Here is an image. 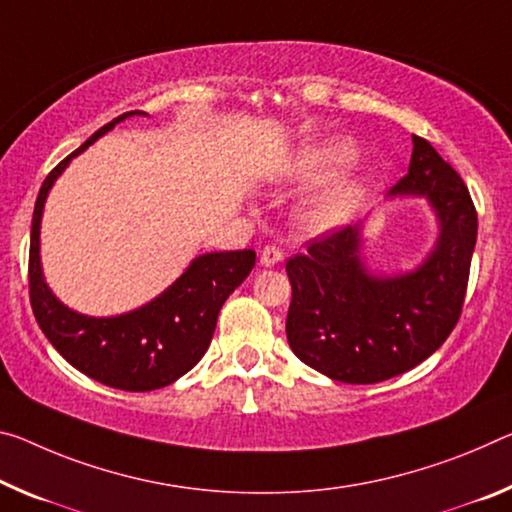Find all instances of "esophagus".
Returning a JSON list of instances; mask_svg holds the SVG:
<instances>
[{
    "label": "esophagus",
    "mask_w": 512,
    "mask_h": 512,
    "mask_svg": "<svg viewBox=\"0 0 512 512\" xmlns=\"http://www.w3.org/2000/svg\"><path fill=\"white\" fill-rule=\"evenodd\" d=\"M282 259H285V255H282V250L278 246H264L262 253H259V262H262V266H275L280 264Z\"/></svg>",
    "instance_id": "obj_1"
}]
</instances>
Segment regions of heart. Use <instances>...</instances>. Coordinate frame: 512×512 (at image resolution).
<instances>
[{"label":"heart","mask_w":512,"mask_h":512,"mask_svg":"<svg viewBox=\"0 0 512 512\" xmlns=\"http://www.w3.org/2000/svg\"><path fill=\"white\" fill-rule=\"evenodd\" d=\"M355 159V148L346 141H323L310 145L289 166V180L298 184H316L335 177L339 170L351 166ZM364 193V182L360 177H344L332 182L326 189L316 193L305 207V223L314 230L342 225L355 212Z\"/></svg>","instance_id":"obj_1"}]
</instances>
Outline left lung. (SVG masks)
<instances>
[{
	"instance_id": "8db88e82",
	"label": "left lung",
	"mask_w": 512,
	"mask_h": 512,
	"mask_svg": "<svg viewBox=\"0 0 512 512\" xmlns=\"http://www.w3.org/2000/svg\"><path fill=\"white\" fill-rule=\"evenodd\" d=\"M408 175L392 196H426L440 218L437 246L417 271L373 278L360 230L346 225L287 259V339L307 367L339 383L371 385L410 371L440 348L462 314L478 216L467 184L431 143L412 136Z\"/></svg>"
}]
</instances>
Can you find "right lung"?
<instances>
[{
    "label": "right lung",
    "instance_id": "add662e5",
    "mask_svg": "<svg viewBox=\"0 0 512 512\" xmlns=\"http://www.w3.org/2000/svg\"><path fill=\"white\" fill-rule=\"evenodd\" d=\"M134 113L141 111L123 113L97 129L91 139L68 154L45 177L31 221L29 300L40 330L72 367L102 385L125 392H150L175 383L207 353L218 312L227 296L253 271L255 250L200 255L182 273V278H177L175 285H170L152 303L109 319L77 314L54 298L43 280L38 255L40 216L47 191L72 157Z\"/></svg>",
    "mask_w": 512,
    "mask_h": 512
}]
</instances>
